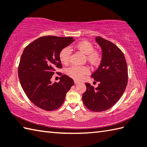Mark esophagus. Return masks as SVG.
<instances>
[{
	"instance_id": "1",
	"label": "esophagus",
	"mask_w": 147,
	"mask_h": 147,
	"mask_svg": "<svg viewBox=\"0 0 147 147\" xmlns=\"http://www.w3.org/2000/svg\"><path fill=\"white\" fill-rule=\"evenodd\" d=\"M79 84V82H78L77 80H74V84Z\"/></svg>"
}]
</instances>
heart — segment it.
I'll return each mask as SVG.
<instances>
[{
	"instance_id": "heart-1",
	"label": "heart",
	"mask_w": 147,
	"mask_h": 147,
	"mask_svg": "<svg viewBox=\"0 0 147 147\" xmlns=\"http://www.w3.org/2000/svg\"><path fill=\"white\" fill-rule=\"evenodd\" d=\"M76 47L81 52L87 55V60L92 65H96L100 62L101 56L98 51L94 50V46L90 42L83 40L76 45ZM71 55V50L69 47H64L59 53V59L63 65L69 62ZM67 75L75 80H80L85 74L89 73V69L85 66H71L67 69Z\"/></svg>"
}]
</instances>
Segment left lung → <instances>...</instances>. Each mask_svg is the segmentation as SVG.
I'll list each match as a JSON object with an SVG mask.
<instances>
[{
	"mask_svg": "<svg viewBox=\"0 0 147 147\" xmlns=\"http://www.w3.org/2000/svg\"><path fill=\"white\" fill-rule=\"evenodd\" d=\"M96 41L102 50V58L91 77L99 84L94 88L85 83L87 89L82 100L89 110L101 112L115 105L123 94L128 82V69L123 53L118 47L100 36H97Z\"/></svg>",
	"mask_w": 147,
	"mask_h": 147,
	"instance_id": "1",
	"label": "left lung"
}]
</instances>
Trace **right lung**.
<instances>
[{
    "label": "right lung",
    "instance_id": "obj_1",
    "mask_svg": "<svg viewBox=\"0 0 147 147\" xmlns=\"http://www.w3.org/2000/svg\"><path fill=\"white\" fill-rule=\"evenodd\" d=\"M74 40L73 37L42 36L25 47L21 56L18 74L24 91L32 103L47 111L62 105L67 92L74 85L73 80L56 70L62 65L59 53ZM57 73L61 75L58 83L50 78Z\"/></svg>",
    "mask_w": 147,
    "mask_h": 147
}]
</instances>
